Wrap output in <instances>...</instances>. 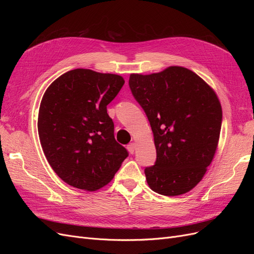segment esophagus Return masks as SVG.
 <instances>
[{"label": "esophagus", "mask_w": 254, "mask_h": 254, "mask_svg": "<svg viewBox=\"0 0 254 254\" xmlns=\"http://www.w3.org/2000/svg\"><path fill=\"white\" fill-rule=\"evenodd\" d=\"M127 148H128V150H129L130 153H133L134 150H135V144H134V143L128 144V145H127Z\"/></svg>", "instance_id": "1"}]
</instances>
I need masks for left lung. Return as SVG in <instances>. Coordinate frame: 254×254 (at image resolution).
<instances>
[{
    "label": "left lung",
    "mask_w": 254,
    "mask_h": 254,
    "mask_svg": "<svg viewBox=\"0 0 254 254\" xmlns=\"http://www.w3.org/2000/svg\"><path fill=\"white\" fill-rule=\"evenodd\" d=\"M129 87L150 123L157 149L145 168L149 188L164 196L186 194L201 181L217 149L222 110L214 90L187 67L131 74Z\"/></svg>",
    "instance_id": "obj_1"
}]
</instances>
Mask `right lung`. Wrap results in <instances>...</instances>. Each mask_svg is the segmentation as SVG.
Instances as JSON below:
<instances>
[{"instance_id": "obj_1", "label": "right lung", "mask_w": 254, "mask_h": 254, "mask_svg": "<svg viewBox=\"0 0 254 254\" xmlns=\"http://www.w3.org/2000/svg\"><path fill=\"white\" fill-rule=\"evenodd\" d=\"M125 80L117 74L75 68L45 91L38 115V133L48 162L61 179L84 190L108 184L128 157L114 139L107 106Z\"/></svg>"}]
</instances>
